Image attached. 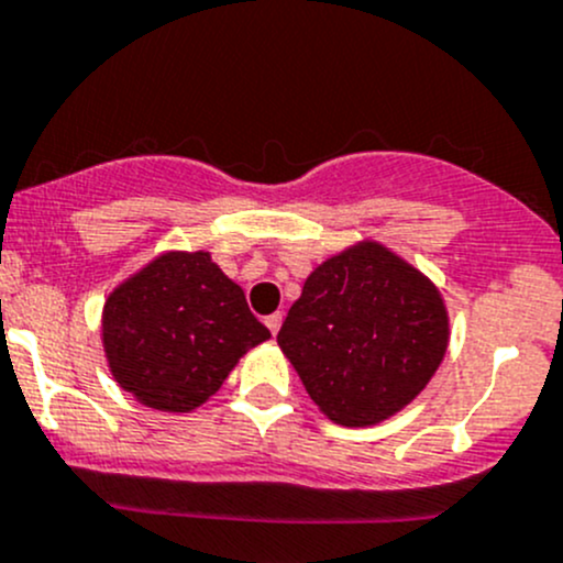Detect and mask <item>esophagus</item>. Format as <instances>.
Instances as JSON below:
<instances>
[{
	"label": "esophagus",
	"mask_w": 563,
	"mask_h": 563,
	"mask_svg": "<svg viewBox=\"0 0 563 563\" xmlns=\"http://www.w3.org/2000/svg\"><path fill=\"white\" fill-rule=\"evenodd\" d=\"M280 323H283V313H272V316H266V327H269V332H272V334L280 332Z\"/></svg>",
	"instance_id": "esophagus-1"
}]
</instances>
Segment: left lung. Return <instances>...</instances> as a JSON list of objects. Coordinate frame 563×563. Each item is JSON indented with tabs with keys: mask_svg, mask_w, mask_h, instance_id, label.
<instances>
[{
	"mask_svg": "<svg viewBox=\"0 0 563 563\" xmlns=\"http://www.w3.org/2000/svg\"><path fill=\"white\" fill-rule=\"evenodd\" d=\"M277 345L327 419L371 428L428 387L450 345V316L430 277L365 240L310 272Z\"/></svg>",
	"mask_w": 563,
	"mask_h": 563,
	"instance_id": "left-lung-1",
	"label": "left lung"
}]
</instances>
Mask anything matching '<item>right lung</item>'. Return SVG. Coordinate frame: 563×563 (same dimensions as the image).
<instances>
[{"mask_svg": "<svg viewBox=\"0 0 563 563\" xmlns=\"http://www.w3.org/2000/svg\"><path fill=\"white\" fill-rule=\"evenodd\" d=\"M269 340L245 291L207 250H168L108 294L103 351L113 382L144 406L190 413Z\"/></svg>", "mask_w": 563, "mask_h": 563, "instance_id": "add662e5", "label": "right lung"}]
</instances>
